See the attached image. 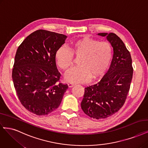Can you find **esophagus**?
Instances as JSON below:
<instances>
[{
	"label": "esophagus",
	"mask_w": 148,
	"mask_h": 148,
	"mask_svg": "<svg viewBox=\"0 0 148 148\" xmlns=\"http://www.w3.org/2000/svg\"><path fill=\"white\" fill-rule=\"evenodd\" d=\"M74 85H75V84H73V83H69V84H68V86H69V88H72Z\"/></svg>",
	"instance_id": "obj_1"
}]
</instances>
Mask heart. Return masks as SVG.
Here are the masks:
<instances>
[{
  "mask_svg": "<svg viewBox=\"0 0 148 148\" xmlns=\"http://www.w3.org/2000/svg\"><path fill=\"white\" fill-rule=\"evenodd\" d=\"M113 47L108 42L99 40L88 36L72 42L70 50L60 47L55 54V59L59 67L68 71L73 63V57L78 59V67L71 70L65 75V79L70 83H85L90 78H100L106 72L113 56Z\"/></svg>",
  "mask_w": 148,
  "mask_h": 148,
  "instance_id": "obj_1",
  "label": "heart"
}]
</instances>
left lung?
<instances>
[{
	"instance_id": "left-lung-1",
	"label": "left lung",
	"mask_w": 148,
	"mask_h": 148,
	"mask_svg": "<svg viewBox=\"0 0 148 148\" xmlns=\"http://www.w3.org/2000/svg\"><path fill=\"white\" fill-rule=\"evenodd\" d=\"M106 37L113 48L110 67L101 80L85 88L81 106L94 119H105L118 112L125 103L133 76L130 52L114 33H99Z\"/></svg>"
}]
</instances>
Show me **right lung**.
<instances>
[{"label": "right lung", "instance_id": "right-lung-1", "mask_svg": "<svg viewBox=\"0 0 148 148\" xmlns=\"http://www.w3.org/2000/svg\"><path fill=\"white\" fill-rule=\"evenodd\" d=\"M67 37L45 30L30 34L19 46L12 78L21 104L31 113L47 115L60 105L67 84L59 83L60 73L55 54Z\"/></svg>", "mask_w": 148, "mask_h": 148}]
</instances>
